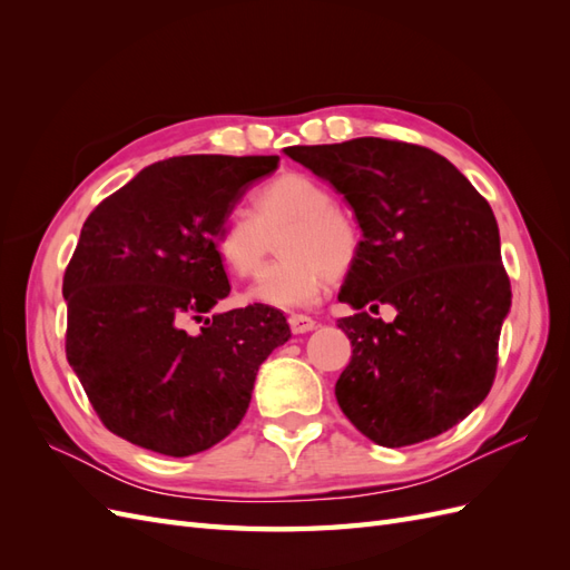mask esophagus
Listing matches in <instances>:
<instances>
[{"mask_svg": "<svg viewBox=\"0 0 570 570\" xmlns=\"http://www.w3.org/2000/svg\"><path fill=\"white\" fill-rule=\"evenodd\" d=\"M287 323H289V331L292 333H308V331H314L316 327V321L312 318V316H304V314H292L289 318H287Z\"/></svg>", "mask_w": 570, "mask_h": 570, "instance_id": "1", "label": "esophagus"}]
</instances>
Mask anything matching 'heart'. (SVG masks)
<instances>
[{
	"label": "heart",
	"instance_id": "obj_1",
	"mask_svg": "<svg viewBox=\"0 0 570 570\" xmlns=\"http://www.w3.org/2000/svg\"><path fill=\"white\" fill-rule=\"evenodd\" d=\"M278 234L275 252L283 258L256 275L245 289L247 304L283 312L314 304L331 275L352 268L361 245L354 216L333 202L321 180L299 170H287L258 189L252 216L233 212L223 218L216 252L233 275L247 278Z\"/></svg>",
	"mask_w": 570,
	"mask_h": 570
}]
</instances>
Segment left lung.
Instances as JSON below:
<instances>
[{
  "label": "left lung",
  "instance_id": "8db88e82",
  "mask_svg": "<svg viewBox=\"0 0 570 570\" xmlns=\"http://www.w3.org/2000/svg\"><path fill=\"white\" fill-rule=\"evenodd\" d=\"M331 183L364 239L340 289L352 361L335 385L358 433L383 446L438 438L485 400L511 283L488 199L438 151L383 137L287 147ZM392 303L394 322L363 312Z\"/></svg>",
  "mask_w": 570,
  "mask_h": 570
}]
</instances>
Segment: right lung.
<instances>
[{
    "label": "right lung",
    "mask_w": 570,
    "mask_h": 570,
    "mask_svg": "<svg viewBox=\"0 0 570 570\" xmlns=\"http://www.w3.org/2000/svg\"><path fill=\"white\" fill-rule=\"evenodd\" d=\"M278 161H157L82 223L63 273L66 358L114 435L189 456L245 419L256 371L287 342L289 325L262 304L204 316L230 292L216 252L220 223Z\"/></svg>",
    "instance_id": "1"
}]
</instances>
